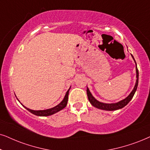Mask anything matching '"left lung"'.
I'll list each match as a JSON object with an SVG mask.
<instances>
[{
	"instance_id": "obj_1",
	"label": "left lung",
	"mask_w": 150,
	"mask_h": 150,
	"mask_svg": "<svg viewBox=\"0 0 150 150\" xmlns=\"http://www.w3.org/2000/svg\"><path fill=\"white\" fill-rule=\"evenodd\" d=\"M132 57H133L134 62L136 61L134 59L133 55L132 54ZM136 84L135 86H134V88L132 91L130 93V94L126 98H125L124 100H121V101L116 102V103H111V104H107V103H103V102H100L98 101L93 96H92L91 93L90 92L89 89L88 87H87L86 89V93H87V96H88V100L90 102V103L93 106V107L98 108V109H102V110H106V111H114V110H117L122 109L124 107L127 105L129 102H130V100L132 99V98L134 97V94H135V92L137 89L138 87V70L137 68V66H136Z\"/></svg>"
}]
</instances>
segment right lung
Segmentation results:
<instances>
[{
	"label": "right lung",
	"instance_id": "obj_1",
	"mask_svg": "<svg viewBox=\"0 0 150 150\" xmlns=\"http://www.w3.org/2000/svg\"><path fill=\"white\" fill-rule=\"evenodd\" d=\"M70 88H71V87H70ZM70 88L67 91V92H66V93L65 95V96H64L63 100H62V101L60 102L58 105L55 106L54 107L51 108V109L35 111V110H32V109H28V108L25 107V106L23 105L21 103V105L23 106V107L25 108L28 111H29L30 113H33V114L38 115V116H48V115H52V114H54V113H56L57 112H58V111H61V110H62L64 108H65L66 107V105H67V102H68V99H69V93ZM17 100H18V98H17ZM18 101H19V100H18Z\"/></svg>",
	"mask_w": 150,
	"mask_h": 150
}]
</instances>
